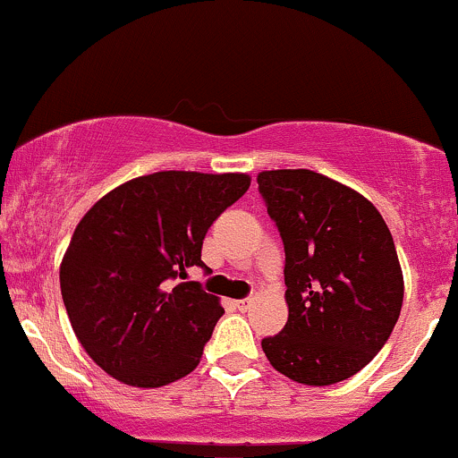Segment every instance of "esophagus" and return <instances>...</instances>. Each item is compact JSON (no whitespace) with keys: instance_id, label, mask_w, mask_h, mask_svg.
I'll use <instances>...</instances> for the list:
<instances>
[{"instance_id":"esophagus-1","label":"esophagus","mask_w":458,"mask_h":458,"mask_svg":"<svg viewBox=\"0 0 458 458\" xmlns=\"http://www.w3.org/2000/svg\"><path fill=\"white\" fill-rule=\"evenodd\" d=\"M250 306H253V297H244V299H238V301H235V308H238L240 312H247Z\"/></svg>"}]
</instances>
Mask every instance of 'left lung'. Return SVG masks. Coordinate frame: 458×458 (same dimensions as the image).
Here are the masks:
<instances>
[{
    "label": "left lung",
    "instance_id": "1",
    "mask_svg": "<svg viewBox=\"0 0 458 458\" xmlns=\"http://www.w3.org/2000/svg\"><path fill=\"white\" fill-rule=\"evenodd\" d=\"M258 190L284 242L288 321L262 341L294 382L327 386L371 362L395 327L404 279L380 211L312 170H270Z\"/></svg>",
    "mask_w": 458,
    "mask_h": 458
}]
</instances>
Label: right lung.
Returning a JSON list of instances; mask_svg holds the SVG:
<instances>
[{"label": "right lung", "mask_w": 458, "mask_h": 458, "mask_svg": "<svg viewBox=\"0 0 458 458\" xmlns=\"http://www.w3.org/2000/svg\"><path fill=\"white\" fill-rule=\"evenodd\" d=\"M247 174L155 172L120 185L78 223L61 264V293L78 341L98 367L131 386L155 388L199 365L225 310L199 282L214 220Z\"/></svg>", "instance_id": "obj_1"}]
</instances>
